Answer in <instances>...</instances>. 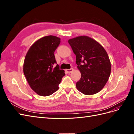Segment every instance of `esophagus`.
<instances>
[{"instance_id": "obj_1", "label": "esophagus", "mask_w": 134, "mask_h": 134, "mask_svg": "<svg viewBox=\"0 0 134 134\" xmlns=\"http://www.w3.org/2000/svg\"><path fill=\"white\" fill-rule=\"evenodd\" d=\"M73 69L72 68H71L70 69H66V71L68 72V73H70V72H71L72 71H73Z\"/></svg>"}]
</instances>
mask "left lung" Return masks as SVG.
<instances>
[{"label": "left lung", "mask_w": 134, "mask_h": 134, "mask_svg": "<svg viewBox=\"0 0 134 134\" xmlns=\"http://www.w3.org/2000/svg\"><path fill=\"white\" fill-rule=\"evenodd\" d=\"M68 42L76 55L80 79L76 87L85 95H93L102 90L111 74V64L106 51L93 38L81 36Z\"/></svg>", "instance_id": "left-lung-1"}]
</instances>
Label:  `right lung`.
<instances>
[{
  "label": "right lung",
  "mask_w": 134,
  "mask_h": 134,
  "mask_svg": "<svg viewBox=\"0 0 134 134\" xmlns=\"http://www.w3.org/2000/svg\"><path fill=\"white\" fill-rule=\"evenodd\" d=\"M60 43L55 36H44L37 40L27 51L23 63V72L28 84L41 96H48L59 90L65 75L56 63L54 52Z\"/></svg>",
  "instance_id": "1"
}]
</instances>
